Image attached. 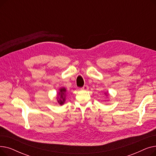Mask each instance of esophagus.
Returning a JSON list of instances; mask_svg holds the SVG:
<instances>
[{"label":"esophagus","mask_w":156,"mask_h":156,"mask_svg":"<svg viewBox=\"0 0 156 156\" xmlns=\"http://www.w3.org/2000/svg\"><path fill=\"white\" fill-rule=\"evenodd\" d=\"M88 89V85H84L82 88H81V90H87Z\"/></svg>","instance_id":"1"}]
</instances>
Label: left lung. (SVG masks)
<instances>
[{"mask_svg":"<svg viewBox=\"0 0 156 156\" xmlns=\"http://www.w3.org/2000/svg\"><path fill=\"white\" fill-rule=\"evenodd\" d=\"M104 94L106 95V97H108V92H105V93H104Z\"/></svg>","mask_w":156,"mask_h":156,"instance_id":"8db88e82","label":"left lung"}]
</instances>
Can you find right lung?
<instances>
[{
    "label": "right lung",
    "instance_id": "right-lung-1",
    "mask_svg": "<svg viewBox=\"0 0 156 156\" xmlns=\"http://www.w3.org/2000/svg\"><path fill=\"white\" fill-rule=\"evenodd\" d=\"M59 90V91L58 92V94H57V101L59 105H62L64 104L66 101V89L64 87H61Z\"/></svg>",
    "mask_w": 156,
    "mask_h": 156
}]
</instances>
